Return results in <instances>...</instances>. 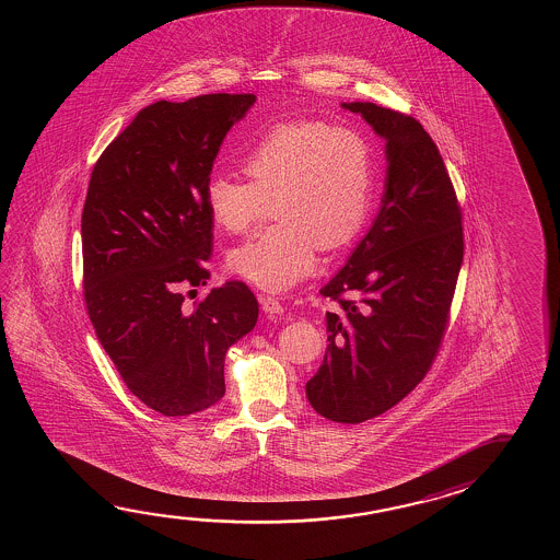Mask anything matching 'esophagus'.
Masks as SVG:
<instances>
[{"mask_svg": "<svg viewBox=\"0 0 560 560\" xmlns=\"http://www.w3.org/2000/svg\"><path fill=\"white\" fill-rule=\"evenodd\" d=\"M260 304L266 314H282L284 312V304L275 296H262L260 298Z\"/></svg>", "mask_w": 560, "mask_h": 560, "instance_id": "obj_1", "label": "esophagus"}]
</instances>
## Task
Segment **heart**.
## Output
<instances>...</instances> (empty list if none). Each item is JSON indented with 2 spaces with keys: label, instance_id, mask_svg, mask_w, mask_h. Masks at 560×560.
Masks as SVG:
<instances>
[{
  "label": "heart",
  "instance_id": "heart-1",
  "mask_svg": "<svg viewBox=\"0 0 560 560\" xmlns=\"http://www.w3.org/2000/svg\"><path fill=\"white\" fill-rule=\"evenodd\" d=\"M250 182L212 174L203 200L214 226L242 234L272 200L276 224L228 254L234 275L284 292L314 270L316 250H336L366 224L376 160L369 140L324 121L278 124L240 158Z\"/></svg>",
  "mask_w": 560,
  "mask_h": 560
}]
</instances>
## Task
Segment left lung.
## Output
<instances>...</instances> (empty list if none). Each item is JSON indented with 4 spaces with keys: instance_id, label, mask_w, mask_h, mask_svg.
I'll use <instances>...</instances> for the list:
<instances>
[{
    "instance_id": "left-lung-1",
    "label": "left lung",
    "mask_w": 560,
    "mask_h": 560,
    "mask_svg": "<svg viewBox=\"0 0 560 560\" xmlns=\"http://www.w3.org/2000/svg\"><path fill=\"white\" fill-rule=\"evenodd\" d=\"M386 140L381 212L345 268L320 290L328 348L306 382L320 417L358 424L398 405L427 376L463 266V212L429 131L370 102L342 104Z\"/></svg>"
}]
</instances>
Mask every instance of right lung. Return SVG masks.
Here are the masks:
<instances>
[{
	"label": "right lung",
	"mask_w": 560,
	"mask_h": 560,
	"mask_svg": "<svg viewBox=\"0 0 560 560\" xmlns=\"http://www.w3.org/2000/svg\"><path fill=\"white\" fill-rule=\"evenodd\" d=\"M254 94H208L143 107L95 162L82 212L84 298L121 381L164 417H190L224 393L228 348L258 320L250 288L206 285L212 228L203 188ZM196 292V290H191Z\"/></svg>",
	"instance_id": "add662e5"
}]
</instances>
